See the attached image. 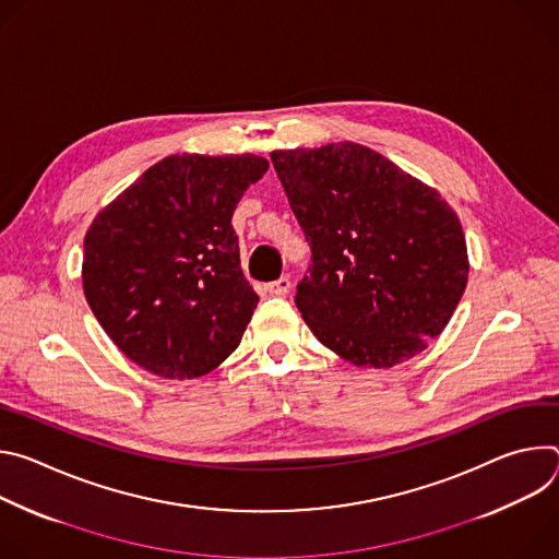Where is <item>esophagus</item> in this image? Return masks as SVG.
Here are the masks:
<instances>
[{
	"mask_svg": "<svg viewBox=\"0 0 559 559\" xmlns=\"http://www.w3.org/2000/svg\"><path fill=\"white\" fill-rule=\"evenodd\" d=\"M289 287H292V281H289L287 276H281L278 281H272V283L265 285V289H267L272 296H285V294L289 292Z\"/></svg>",
	"mask_w": 559,
	"mask_h": 559,
	"instance_id": "34e87169",
	"label": "esophagus"
}]
</instances>
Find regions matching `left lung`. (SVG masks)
<instances>
[{"label": "left lung", "mask_w": 559, "mask_h": 559, "mask_svg": "<svg viewBox=\"0 0 559 559\" xmlns=\"http://www.w3.org/2000/svg\"><path fill=\"white\" fill-rule=\"evenodd\" d=\"M270 156L311 248L296 287L311 334L356 367L389 369L427 349L468 278L449 203L354 141Z\"/></svg>", "instance_id": "8db88e82"}]
</instances>
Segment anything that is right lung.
<instances>
[{
    "instance_id": "right-lung-1",
    "label": "right lung",
    "mask_w": 559,
    "mask_h": 559,
    "mask_svg": "<svg viewBox=\"0 0 559 559\" xmlns=\"http://www.w3.org/2000/svg\"><path fill=\"white\" fill-rule=\"evenodd\" d=\"M270 164L254 154H173L88 227L82 283L112 343L145 371L186 380L243 338L259 296L231 214Z\"/></svg>"
}]
</instances>
